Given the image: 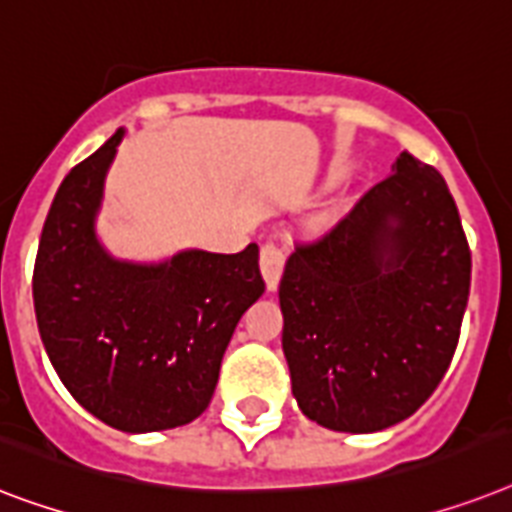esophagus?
Instances as JSON below:
<instances>
[{
    "label": "esophagus",
    "instance_id": "34e87169",
    "mask_svg": "<svg viewBox=\"0 0 512 512\" xmlns=\"http://www.w3.org/2000/svg\"><path fill=\"white\" fill-rule=\"evenodd\" d=\"M259 267L261 275H264V282H267V290H277L282 277V267H285V251H282L277 243H272V240L261 243Z\"/></svg>",
    "mask_w": 512,
    "mask_h": 512
}]
</instances>
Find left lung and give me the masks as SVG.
Masks as SVG:
<instances>
[{
    "label": "left lung",
    "instance_id": "left-lung-1",
    "mask_svg": "<svg viewBox=\"0 0 512 512\" xmlns=\"http://www.w3.org/2000/svg\"><path fill=\"white\" fill-rule=\"evenodd\" d=\"M470 248L439 171L402 153L394 174L280 280L282 351L306 418L372 433L410 418L455 357Z\"/></svg>",
    "mask_w": 512,
    "mask_h": 512
}]
</instances>
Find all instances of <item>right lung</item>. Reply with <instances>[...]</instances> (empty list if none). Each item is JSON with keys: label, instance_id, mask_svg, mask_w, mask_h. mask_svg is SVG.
<instances>
[{"label": "right lung", "instance_id": "1", "mask_svg": "<svg viewBox=\"0 0 512 512\" xmlns=\"http://www.w3.org/2000/svg\"><path fill=\"white\" fill-rule=\"evenodd\" d=\"M121 137L57 190L36 253L34 309L49 362L84 410L118 431H166L211 402L237 322L264 293L259 245L182 251L161 264L113 259L94 219Z\"/></svg>", "mask_w": 512, "mask_h": 512}]
</instances>
